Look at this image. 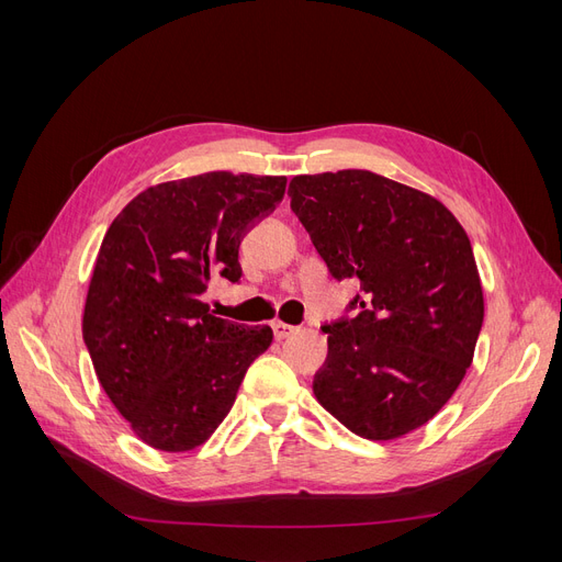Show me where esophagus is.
<instances>
[{
  "label": "esophagus",
  "mask_w": 562,
  "mask_h": 562,
  "mask_svg": "<svg viewBox=\"0 0 562 562\" xmlns=\"http://www.w3.org/2000/svg\"><path fill=\"white\" fill-rule=\"evenodd\" d=\"M271 330H274L277 339H285V337H291L295 333V326H288V323L274 321V323H271Z\"/></svg>",
  "instance_id": "obj_1"
}]
</instances>
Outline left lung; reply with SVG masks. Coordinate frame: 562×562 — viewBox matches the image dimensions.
I'll use <instances>...</instances> for the list:
<instances>
[{
  "label": "left lung",
  "instance_id": "8db88e82",
  "mask_svg": "<svg viewBox=\"0 0 562 562\" xmlns=\"http://www.w3.org/2000/svg\"><path fill=\"white\" fill-rule=\"evenodd\" d=\"M291 209L337 281H359L328 333L314 394L356 436L391 440L443 407L471 366L483 288L467 232L434 196L370 171L295 176Z\"/></svg>",
  "mask_w": 562,
  "mask_h": 562
}]
</instances>
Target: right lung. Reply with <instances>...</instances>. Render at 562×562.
<instances>
[{
    "label": "right lung",
    "mask_w": 562,
    "mask_h": 562,
    "mask_svg": "<svg viewBox=\"0 0 562 562\" xmlns=\"http://www.w3.org/2000/svg\"><path fill=\"white\" fill-rule=\"evenodd\" d=\"M283 194V176L213 171L149 187L110 225L83 345L105 394L147 446H201L271 345L269 326L217 318L201 295L215 274L241 283L244 236Z\"/></svg>",
    "instance_id": "1"
}]
</instances>
